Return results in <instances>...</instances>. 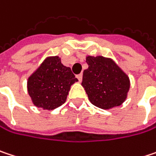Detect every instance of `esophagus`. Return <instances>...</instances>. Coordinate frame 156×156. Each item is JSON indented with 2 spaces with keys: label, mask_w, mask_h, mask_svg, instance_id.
I'll list each match as a JSON object with an SVG mask.
<instances>
[{
  "label": "esophagus",
  "mask_w": 156,
  "mask_h": 156,
  "mask_svg": "<svg viewBox=\"0 0 156 156\" xmlns=\"http://www.w3.org/2000/svg\"><path fill=\"white\" fill-rule=\"evenodd\" d=\"M77 78H78V79L79 80V82H80V81H82V78H83V75H82V74H78V76H77Z\"/></svg>",
  "instance_id": "1"
}]
</instances>
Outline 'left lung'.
<instances>
[{
	"label": "left lung",
	"mask_w": 156,
	"mask_h": 156,
	"mask_svg": "<svg viewBox=\"0 0 156 156\" xmlns=\"http://www.w3.org/2000/svg\"><path fill=\"white\" fill-rule=\"evenodd\" d=\"M88 69L83 72L82 87L94 105L104 110L120 106L126 100L130 82L112 59L87 56Z\"/></svg>",
	"instance_id": "obj_1"
}]
</instances>
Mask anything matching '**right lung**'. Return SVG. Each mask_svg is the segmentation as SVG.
Here are the masks:
<instances>
[{
	"label": "right lung",
	"instance_id": "obj_1",
	"mask_svg": "<svg viewBox=\"0 0 156 156\" xmlns=\"http://www.w3.org/2000/svg\"><path fill=\"white\" fill-rule=\"evenodd\" d=\"M78 81L70 68L59 56L47 57L27 79V91L33 104L44 110H53L66 102L70 87Z\"/></svg>",
	"mask_w": 156,
	"mask_h": 156
}]
</instances>
